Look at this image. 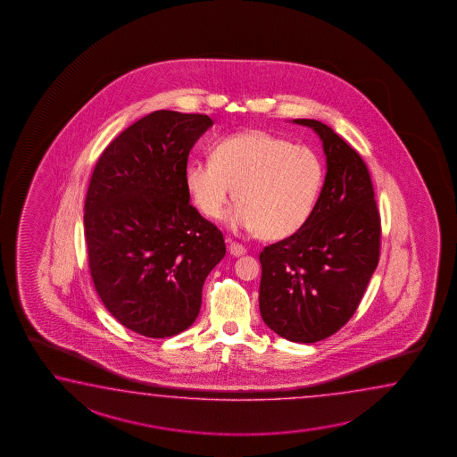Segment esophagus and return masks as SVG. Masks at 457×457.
Masks as SVG:
<instances>
[{
  "label": "esophagus",
  "mask_w": 457,
  "mask_h": 457,
  "mask_svg": "<svg viewBox=\"0 0 457 457\" xmlns=\"http://www.w3.org/2000/svg\"><path fill=\"white\" fill-rule=\"evenodd\" d=\"M228 253L232 254V256H243L245 253H246V248L240 245V243L232 242V240H228Z\"/></svg>",
  "instance_id": "1"
}]
</instances>
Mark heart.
Wrapping results in <instances>:
<instances>
[{
  "instance_id": "1",
  "label": "heart",
  "mask_w": 457,
  "mask_h": 457,
  "mask_svg": "<svg viewBox=\"0 0 457 457\" xmlns=\"http://www.w3.org/2000/svg\"><path fill=\"white\" fill-rule=\"evenodd\" d=\"M211 159L191 161L185 169L189 196L209 219L224 214L233 189L240 203L227 215V224L235 230L287 237L313 212L324 167L312 147L251 129L217 141Z\"/></svg>"
}]
</instances>
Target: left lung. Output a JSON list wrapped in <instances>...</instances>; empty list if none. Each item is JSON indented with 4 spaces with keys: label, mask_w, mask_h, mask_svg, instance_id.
I'll return each mask as SVG.
<instances>
[{
    "label": "left lung",
    "mask_w": 457,
    "mask_h": 457,
    "mask_svg": "<svg viewBox=\"0 0 457 457\" xmlns=\"http://www.w3.org/2000/svg\"><path fill=\"white\" fill-rule=\"evenodd\" d=\"M294 123L320 136L326 179L308 220L261 251L260 312L280 337L312 344L355 313L379 260L381 222L357 151L321 121Z\"/></svg>",
    "instance_id": "left-lung-1"
}]
</instances>
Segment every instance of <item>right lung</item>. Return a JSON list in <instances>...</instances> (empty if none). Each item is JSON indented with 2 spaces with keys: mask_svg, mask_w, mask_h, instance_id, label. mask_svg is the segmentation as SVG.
Instances as JSON below:
<instances>
[{
  "mask_svg": "<svg viewBox=\"0 0 457 457\" xmlns=\"http://www.w3.org/2000/svg\"><path fill=\"white\" fill-rule=\"evenodd\" d=\"M214 121L157 110L108 144L90 179L84 230L100 300L125 328L163 339L196 321L224 235L189 204V151Z\"/></svg>",
  "mask_w": 457,
  "mask_h": 457,
  "instance_id": "obj_1",
  "label": "right lung"
}]
</instances>
